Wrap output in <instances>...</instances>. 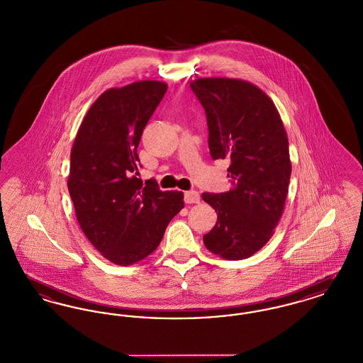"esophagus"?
I'll return each instance as SVG.
<instances>
[{
	"instance_id": "1",
	"label": "esophagus",
	"mask_w": 363,
	"mask_h": 363,
	"mask_svg": "<svg viewBox=\"0 0 363 363\" xmlns=\"http://www.w3.org/2000/svg\"><path fill=\"white\" fill-rule=\"evenodd\" d=\"M200 201V194L196 190L185 191V203L186 204H197Z\"/></svg>"
}]
</instances>
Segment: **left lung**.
<instances>
[{"instance_id": "left-lung-1", "label": "left lung", "mask_w": 363, "mask_h": 363, "mask_svg": "<svg viewBox=\"0 0 363 363\" xmlns=\"http://www.w3.org/2000/svg\"><path fill=\"white\" fill-rule=\"evenodd\" d=\"M190 88L207 116L211 157L230 159L233 185L201 194L218 213L204 245L223 259H247L269 241L286 203L291 163L283 122L274 102L247 82L199 79Z\"/></svg>"}]
</instances>
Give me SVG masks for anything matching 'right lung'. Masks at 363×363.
I'll use <instances>...</instances> for the list:
<instances>
[{"label":"right lung","instance_id":"right-lung-1","mask_svg":"<svg viewBox=\"0 0 363 363\" xmlns=\"http://www.w3.org/2000/svg\"><path fill=\"white\" fill-rule=\"evenodd\" d=\"M162 82L104 92L88 110L70 152L68 189L77 222L106 259L130 265L151 255L184 208L182 191L138 178V147L163 99Z\"/></svg>","mask_w":363,"mask_h":363}]
</instances>
